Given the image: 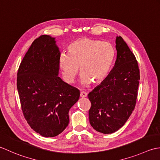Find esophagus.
Returning a JSON list of instances; mask_svg holds the SVG:
<instances>
[{
  "label": "esophagus",
  "mask_w": 160,
  "mask_h": 160,
  "mask_svg": "<svg viewBox=\"0 0 160 160\" xmlns=\"http://www.w3.org/2000/svg\"><path fill=\"white\" fill-rule=\"evenodd\" d=\"M87 95H88V94L86 92H84V91H82V92H81V93H80V97H83H83H86Z\"/></svg>",
  "instance_id": "esophagus-1"
}]
</instances>
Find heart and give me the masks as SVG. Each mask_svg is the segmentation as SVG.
Instances as JSON below:
<instances>
[{"mask_svg": "<svg viewBox=\"0 0 160 160\" xmlns=\"http://www.w3.org/2000/svg\"><path fill=\"white\" fill-rule=\"evenodd\" d=\"M115 55V49L109 42L81 38L69 45L68 53L60 54L58 64L68 83L74 82L79 66L82 72L81 82L99 83L108 74Z\"/></svg>", "mask_w": 160, "mask_h": 160, "instance_id": "heart-1", "label": "heart"}]
</instances>
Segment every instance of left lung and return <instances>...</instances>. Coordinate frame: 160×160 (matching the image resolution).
Returning <instances> with one entry per match:
<instances>
[{"mask_svg": "<svg viewBox=\"0 0 160 160\" xmlns=\"http://www.w3.org/2000/svg\"><path fill=\"white\" fill-rule=\"evenodd\" d=\"M117 58L102 83L88 94L90 125L110 134L125 124L135 109L140 79L138 61L122 37L115 41Z\"/></svg>", "mask_w": 160, "mask_h": 160, "instance_id": "1", "label": "left lung"}]
</instances>
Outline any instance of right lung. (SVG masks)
I'll return each mask as SVG.
<instances>
[{
    "instance_id": "right-lung-1",
    "label": "right lung",
    "mask_w": 160,
    "mask_h": 160,
    "mask_svg": "<svg viewBox=\"0 0 160 160\" xmlns=\"http://www.w3.org/2000/svg\"><path fill=\"white\" fill-rule=\"evenodd\" d=\"M60 54L54 38L41 35L28 49L17 72L22 114L31 128L45 138L66 128L68 112L80 96L79 89L58 77Z\"/></svg>"
}]
</instances>
